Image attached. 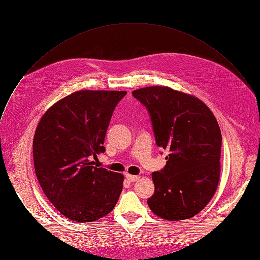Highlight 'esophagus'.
<instances>
[{
  "label": "esophagus",
  "mask_w": 260,
  "mask_h": 260,
  "mask_svg": "<svg viewBox=\"0 0 260 260\" xmlns=\"http://www.w3.org/2000/svg\"><path fill=\"white\" fill-rule=\"evenodd\" d=\"M126 179H127L129 182H136V181H138V180L140 179V177H139V176H133V175L127 174V175H126Z\"/></svg>",
  "instance_id": "esophagus-1"
}]
</instances>
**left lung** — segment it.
<instances>
[{
	"instance_id": "1",
	"label": "left lung",
	"mask_w": 260,
	"mask_h": 260,
	"mask_svg": "<svg viewBox=\"0 0 260 260\" xmlns=\"http://www.w3.org/2000/svg\"><path fill=\"white\" fill-rule=\"evenodd\" d=\"M133 96L149 112L155 143L169 150L165 167L151 175L150 210L167 220L193 217L219 182L221 133L215 116L198 97L165 85L138 89Z\"/></svg>"
}]
</instances>
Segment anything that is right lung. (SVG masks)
I'll use <instances>...</instances> for the list:
<instances>
[{
    "label": "right lung",
    "mask_w": 260,
    "mask_h": 260,
    "mask_svg": "<svg viewBox=\"0 0 260 260\" xmlns=\"http://www.w3.org/2000/svg\"><path fill=\"white\" fill-rule=\"evenodd\" d=\"M125 91L80 90L55 102L33 138L34 169L48 200L63 216L90 222L109 214L123 187L122 174L93 166Z\"/></svg>",
    "instance_id": "right-lung-1"
}]
</instances>
